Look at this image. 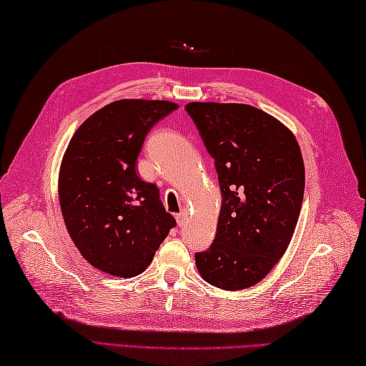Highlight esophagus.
Instances as JSON below:
<instances>
[{
	"label": "esophagus",
	"instance_id": "1",
	"mask_svg": "<svg viewBox=\"0 0 366 366\" xmlns=\"http://www.w3.org/2000/svg\"><path fill=\"white\" fill-rule=\"evenodd\" d=\"M185 219H187V211H185V209H184V211L179 212V214H176V222H177L179 227L185 223Z\"/></svg>",
	"mask_w": 366,
	"mask_h": 366
}]
</instances>
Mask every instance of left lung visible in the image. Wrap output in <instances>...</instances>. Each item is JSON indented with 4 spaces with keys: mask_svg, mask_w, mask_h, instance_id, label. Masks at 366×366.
Instances as JSON below:
<instances>
[{
    "mask_svg": "<svg viewBox=\"0 0 366 366\" xmlns=\"http://www.w3.org/2000/svg\"><path fill=\"white\" fill-rule=\"evenodd\" d=\"M219 176L222 211L211 247L195 253L198 272L224 291L266 277L291 242L305 167L282 122L245 104L185 105Z\"/></svg>",
    "mask_w": 366,
    "mask_h": 366,
    "instance_id": "obj_1",
    "label": "left lung"
}]
</instances>
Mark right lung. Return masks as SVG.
Listing matches in <instances>:
<instances>
[{
    "label": "right lung",
    "mask_w": 366,
    "mask_h": 366,
    "mask_svg": "<svg viewBox=\"0 0 366 366\" xmlns=\"http://www.w3.org/2000/svg\"><path fill=\"white\" fill-rule=\"evenodd\" d=\"M176 108L168 100H116L89 116L67 146L61 212L83 258L107 274H142L176 227L159 189L135 169L146 135Z\"/></svg>",
    "instance_id": "right-lung-1"
}]
</instances>
